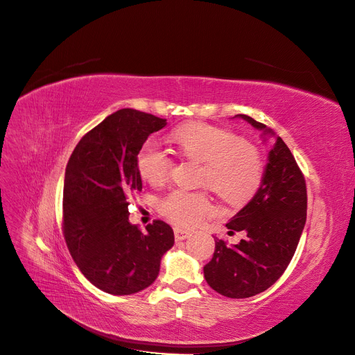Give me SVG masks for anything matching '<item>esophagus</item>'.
<instances>
[{
  "label": "esophagus",
  "mask_w": 355,
  "mask_h": 355,
  "mask_svg": "<svg viewBox=\"0 0 355 355\" xmlns=\"http://www.w3.org/2000/svg\"><path fill=\"white\" fill-rule=\"evenodd\" d=\"M174 236H175V240H184L191 236V232L185 229H174Z\"/></svg>",
  "instance_id": "1"
}]
</instances>
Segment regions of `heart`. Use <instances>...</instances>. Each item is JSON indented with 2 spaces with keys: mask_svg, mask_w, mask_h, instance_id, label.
<instances>
[{
  "mask_svg": "<svg viewBox=\"0 0 355 355\" xmlns=\"http://www.w3.org/2000/svg\"><path fill=\"white\" fill-rule=\"evenodd\" d=\"M185 159L201 162L198 184L210 187L223 201L243 204L253 197L263 177V161L256 145L241 139L229 129L204 122H191L173 132ZM174 166L170 151L149 138L139 148L137 168L151 184L168 178ZM161 213L178 226L198 225L214 210L207 191L175 189L159 201Z\"/></svg>",
  "mask_w": 355,
  "mask_h": 355,
  "instance_id": "1",
  "label": "heart"
}]
</instances>
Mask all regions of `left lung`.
<instances>
[{
	"label": "left lung",
	"mask_w": 355,
	"mask_h": 355,
	"mask_svg": "<svg viewBox=\"0 0 355 355\" xmlns=\"http://www.w3.org/2000/svg\"><path fill=\"white\" fill-rule=\"evenodd\" d=\"M240 116L272 134L262 122ZM305 221V177L288 145L276 137L257 193L226 225L230 233L245 232L246 237L234 246L216 239L213 259L204 266L207 284L234 300L266 291L291 263Z\"/></svg>",
	"instance_id": "8db88e82"
}]
</instances>
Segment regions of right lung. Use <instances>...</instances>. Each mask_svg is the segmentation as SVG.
<instances>
[{"label": "right lung", "instance_id": "1", "mask_svg": "<svg viewBox=\"0 0 355 355\" xmlns=\"http://www.w3.org/2000/svg\"><path fill=\"white\" fill-rule=\"evenodd\" d=\"M166 119L121 109L90 129L69 158L63 190V236L90 284L112 295L151 285L174 232L154 220L141 232L129 223V197L142 190L137 155Z\"/></svg>", "mask_w": 355, "mask_h": 355}]
</instances>
